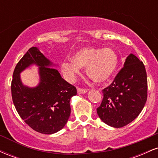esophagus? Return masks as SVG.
<instances>
[{
  "label": "esophagus",
  "mask_w": 158,
  "mask_h": 158,
  "mask_svg": "<svg viewBox=\"0 0 158 158\" xmlns=\"http://www.w3.org/2000/svg\"><path fill=\"white\" fill-rule=\"evenodd\" d=\"M88 92V90L82 89V88H77V94H85Z\"/></svg>",
  "instance_id": "obj_1"
}]
</instances>
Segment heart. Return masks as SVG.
Returning <instances> with one entry per match:
<instances>
[{"label": "heart", "mask_w": 158, "mask_h": 158, "mask_svg": "<svg viewBox=\"0 0 158 158\" xmlns=\"http://www.w3.org/2000/svg\"><path fill=\"white\" fill-rule=\"evenodd\" d=\"M70 61L61 64V71L67 79L72 80L79 73V68H86L88 77L99 84L113 77L119 64L117 52L110 48H83L71 56Z\"/></svg>", "instance_id": "1"}]
</instances>
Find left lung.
Masks as SVG:
<instances>
[{
	"mask_svg": "<svg viewBox=\"0 0 158 158\" xmlns=\"http://www.w3.org/2000/svg\"><path fill=\"white\" fill-rule=\"evenodd\" d=\"M103 99L97 109L106 124L121 128L138 117L147 99V75L143 63L130 53L113 82L102 90Z\"/></svg>",
	"mask_w": 158,
	"mask_h": 158,
	"instance_id": "left-lung-1",
	"label": "left lung"
}]
</instances>
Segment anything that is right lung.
Listing matches in <instances>:
<instances>
[{
	"label": "right lung",
	"mask_w": 158,
	"mask_h": 158,
	"mask_svg": "<svg viewBox=\"0 0 158 158\" xmlns=\"http://www.w3.org/2000/svg\"><path fill=\"white\" fill-rule=\"evenodd\" d=\"M32 65L39 68L40 82L29 87L23 84L20 73ZM57 67L33 47L19 61L12 77L11 90L18 113L32 129L45 135L64 128L70 115V99L77 95L75 87L61 78Z\"/></svg>",
	"instance_id": "add662e5"
}]
</instances>
